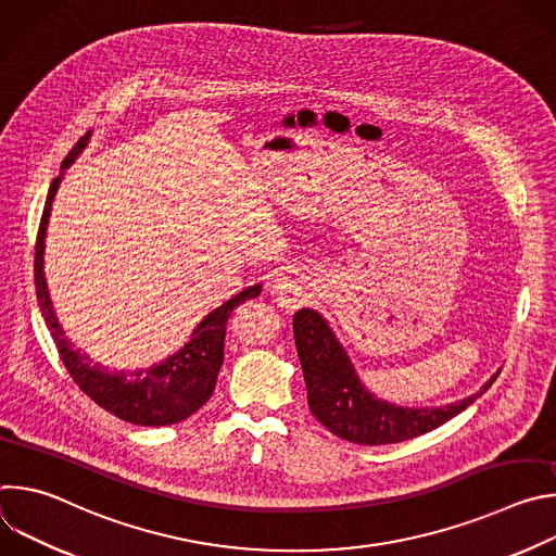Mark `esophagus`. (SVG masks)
Masks as SVG:
<instances>
[{
	"label": "esophagus",
	"mask_w": 556,
	"mask_h": 556,
	"mask_svg": "<svg viewBox=\"0 0 556 556\" xmlns=\"http://www.w3.org/2000/svg\"><path fill=\"white\" fill-rule=\"evenodd\" d=\"M273 292L277 296V301L283 305V307H296L303 299V292L305 288L301 286V281L292 279V277H281L275 281L273 286Z\"/></svg>",
	"instance_id": "obj_1"
}]
</instances>
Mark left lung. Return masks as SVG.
Listing matches in <instances>:
<instances>
[{
  "label": "left lung",
  "instance_id": "8db88e82",
  "mask_svg": "<svg viewBox=\"0 0 556 556\" xmlns=\"http://www.w3.org/2000/svg\"><path fill=\"white\" fill-rule=\"evenodd\" d=\"M292 330L312 416L334 435L354 444H393L433 431L478 401L497 378L495 374L482 391L444 407H399L365 389L319 312L301 307L292 319Z\"/></svg>",
  "mask_w": 556,
  "mask_h": 556
}]
</instances>
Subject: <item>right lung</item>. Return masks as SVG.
Instances as JSON below:
<instances>
[{
	"label": "right lung",
	"mask_w": 556,
	"mask_h": 556,
	"mask_svg": "<svg viewBox=\"0 0 556 556\" xmlns=\"http://www.w3.org/2000/svg\"><path fill=\"white\" fill-rule=\"evenodd\" d=\"M90 134L92 131L78 138V142L65 155L61 174L52 180L46 198L43 215L37 230V244H35L37 301L67 374L78 384V389L88 393L99 407H103L105 412L114 414L125 422L140 425V427L176 425L187 420L191 414H195L213 395L217 374L224 361V337H226L228 316L240 303L260 296L262 283L242 290L240 294H235L232 299L215 307L211 314H206L200 321V326L193 330L191 341L185 343L180 352H176L161 365H153L149 369L110 371L99 363H92V358L81 350H74L59 326V319L52 309V301L48 294V286L43 277V249H46L43 240H46L52 200L63 178V169H67L74 163V157L86 149Z\"/></svg>",
	"instance_id": "right-lung-1"
}]
</instances>
